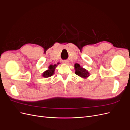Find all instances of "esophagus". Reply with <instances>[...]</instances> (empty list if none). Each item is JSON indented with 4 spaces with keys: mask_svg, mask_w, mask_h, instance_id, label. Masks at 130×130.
I'll use <instances>...</instances> for the list:
<instances>
[{
    "mask_svg": "<svg viewBox=\"0 0 130 130\" xmlns=\"http://www.w3.org/2000/svg\"><path fill=\"white\" fill-rule=\"evenodd\" d=\"M63 63H65V64H67L68 63V61H67V60H64V61H63Z\"/></svg>",
    "mask_w": 130,
    "mask_h": 130,
    "instance_id": "1",
    "label": "esophagus"
}]
</instances>
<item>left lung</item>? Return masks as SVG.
Here are the masks:
<instances>
[{
  "label": "left lung",
  "mask_w": 130,
  "mask_h": 130,
  "mask_svg": "<svg viewBox=\"0 0 130 130\" xmlns=\"http://www.w3.org/2000/svg\"><path fill=\"white\" fill-rule=\"evenodd\" d=\"M75 74L80 77L86 78L89 76V73L87 70L82 68L79 64H75Z\"/></svg>",
  "instance_id": "obj_1"
}]
</instances>
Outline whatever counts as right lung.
<instances>
[{
  "instance_id": "1",
  "label": "right lung",
  "mask_w": 130,
  "mask_h": 130,
  "mask_svg": "<svg viewBox=\"0 0 130 130\" xmlns=\"http://www.w3.org/2000/svg\"><path fill=\"white\" fill-rule=\"evenodd\" d=\"M57 66L56 64L54 65H50L49 67V69L48 70H46L45 72H44L43 74V76L44 77H48L51 76H52L53 75L55 71V69L56 67Z\"/></svg>"
}]
</instances>
